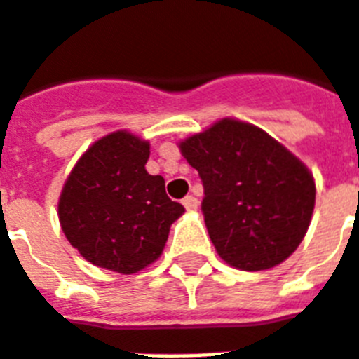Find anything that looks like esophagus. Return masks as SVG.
Listing matches in <instances>:
<instances>
[{
  "label": "esophagus",
  "instance_id": "34e87169",
  "mask_svg": "<svg viewBox=\"0 0 359 359\" xmlns=\"http://www.w3.org/2000/svg\"><path fill=\"white\" fill-rule=\"evenodd\" d=\"M182 204L187 210H196V208H198V198H196V196H193V195H187L182 201Z\"/></svg>",
  "mask_w": 359,
  "mask_h": 359
}]
</instances>
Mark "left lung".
I'll list each match as a JSON object with an SVG mask.
<instances>
[{
    "mask_svg": "<svg viewBox=\"0 0 359 359\" xmlns=\"http://www.w3.org/2000/svg\"><path fill=\"white\" fill-rule=\"evenodd\" d=\"M180 149L202 180L204 223L221 259L266 271L297 250L311 225L316 185L292 151L236 118H221Z\"/></svg>",
    "mask_w": 359,
    "mask_h": 359,
    "instance_id": "1",
    "label": "left lung"
}]
</instances>
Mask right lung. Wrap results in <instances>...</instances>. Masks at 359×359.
<instances>
[{
    "mask_svg": "<svg viewBox=\"0 0 359 359\" xmlns=\"http://www.w3.org/2000/svg\"><path fill=\"white\" fill-rule=\"evenodd\" d=\"M147 158L149 142L117 130L94 142L67 176L58 219L88 263L134 274L161 257L185 208L168 198L163 176L147 174Z\"/></svg>",
    "mask_w": 359,
    "mask_h": 359,
    "instance_id": "obj_1",
    "label": "right lung"
}]
</instances>
